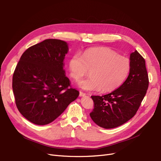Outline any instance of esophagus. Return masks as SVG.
<instances>
[{"mask_svg": "<svg viewBox=\"0 0 161 161\" xmlns=\"http://www.w3.org/2000/svg\"><path fill=\"white\" fill-rule=\"evenodd\" d=\"M80 97H84L86 95V94L85 93H83L82 92H80Z\"/></svg>", "mask_w": 161, "mask_h": 161, "instance_id": "34e87169", "label": "esophagus"}]
</instances>
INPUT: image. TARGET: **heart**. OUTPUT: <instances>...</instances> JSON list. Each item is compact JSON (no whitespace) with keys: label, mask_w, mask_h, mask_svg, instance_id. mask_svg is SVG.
<instances>
[{"label":"heart","mask_w":161,"mask_h":161,"mask_svg":"<svg viewBox=\"0 0 161 161\" xmlns=\"http://www.w3.org/2000/svg\"><path fill=\"white\" fill-rule=\"evenodd\" d=\"M130 69L131 63L127 57L105 47L89 48L82 57L75 54L69 61V72L75 80L91 70L90 78L78 82L81 89L89 92L115 90L126 80Z\"/></svg>","instance_id":"heart-1"}]
</instances>
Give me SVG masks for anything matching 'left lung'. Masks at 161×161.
<instances>
[{"label":"left lung","mask_w":161,"mask_h":161,"mask_svg":"<svg viewBox=\"0 0 161 161\" xmlns=\"http://www.w3.org/2000/svg\"><path fill=\"white\" fill-rule=\"evenodd\" d=\"M131 69L127 79L113 92L92 96L93 109L89 115L99 126L110 129L124 124L137 113L149 86L145 59L137 51L130 54Z\"/></svg>","instance_id":"8db88e82"}]
</instances>
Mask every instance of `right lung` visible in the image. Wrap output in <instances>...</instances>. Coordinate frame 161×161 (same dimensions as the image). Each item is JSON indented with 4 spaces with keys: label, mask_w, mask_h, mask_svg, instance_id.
Wrapping results in <instances>:
<instances>
[{
    "label": "right lung",
    "mask_w": 161,
    "mask_h": 161,
    "mask_svg": "<svg viewBox=\"0 0 161 161\" xmlns=\"http://www.w3.org/2000/svg\"><path fill=\"white\" fill-rule=\"evenodd\" d=\"M66 42L45 39L23 53L13 74L16 107L27 120L36 125L54 121L79 96L70 86L64 69L68 53Z\"/></svg>",
    "instance_id": "1"
}]
</instances>
